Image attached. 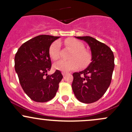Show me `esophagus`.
<instances>
[{
	"instance_id": "esophagus-1",
	"label": "esophagus",
	"mask_w": 132,
	"mask_h": 132,
	"mask_svg": "<svg viewBox=\"0 0 132 132\" xmlns=\"http://www.w3.org/2000/svg\"><path fill=\"white\" fill-rule=\"evenodd\" d=\"M62 74L63 76H65L66 75L68 74V72H66V71H62Z\"/></svg>"
}]
</instances>
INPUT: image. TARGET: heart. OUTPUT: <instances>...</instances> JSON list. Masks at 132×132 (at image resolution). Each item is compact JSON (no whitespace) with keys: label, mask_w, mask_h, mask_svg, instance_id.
<instances>
[{"label":"heart","mask_w":132,"mask_h":132,"mask_svg":"<svg viewBox=\"0 0 132 132\" xmlns=\"http://www.w3.org/2000/svg\"><path fill=\"white\" fill-rule=\"evenodd\" d=\"M66 48L72 50L69 61L60 60L55 62L54 68L55 70L63 71H69L77 70L78 68L86 67L91 61V55L89 50L84 48V45L80 41L75 38H70L63 41ZM61 42L55 41L52 43L49 48V55L53 60H57L60 57Z\"/></svg>","instance_id":"heart-1"}]
</instances>
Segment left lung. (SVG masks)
<instances>
[{
    "mask_svg": "<svg viewBox=\"0 0 132 132\" xmlns=\"http://www.w3.org/2000/svg\"><path fill=\"white\" fill-rule=\"evenodd\" d=\"M90 46L91 62L88 67L73 74L72 89L78 100L91 103L100 99L110 84L114 68V56L105 44L91 36L76 37Z\"/></svg>",
    "mask_w": 132,
    "mask_h": 132,
    "instance_id": "8db88e82",
    "label": "left lung"
}]
</instances>
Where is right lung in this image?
I'll return each instance as SVG.
<instances>
[{"label":"right lung","instance_id":"right-lung-1","mask_svg":"<svg viewBox=\"0 0 132 132\" xmlns=\"http://www.w3.org/2000/svg\"><path fill=\"white\" fill-rule=\"evenodd\" d=\"M59 36L39 35L24 43L14 57V68L27 95L37 102H46L56 94L62 75L57 70L48 75L52 62L49 48Z\"/></svg>","mask_w":132,"mask_h":132}]
</instances>
